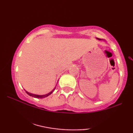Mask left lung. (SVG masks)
<instances>
[{"instance_id":"obj_1","label":"left lung","mask_w":133,"mask_h":133,"mask_svg":"<svg viewBox=\"0 0 133 133\" xmlns=\"http://www.w3.org/2000/svg\"><path fill=\"white\" fill-rule=\"evenodd\" d=\"M96 39H97V40H99V41H101V39H99V38H97V37H96Z\"/></svg>"}]
</instances>
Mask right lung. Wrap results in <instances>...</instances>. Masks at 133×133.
Here are the masks:
<instances>
[{
  "label": "right lung",
  "mask_w": 133,
  "mask_h": 133,
  "mask_svg": "<svg viewBox=\"0 0 133 133\" xmlns=\"http://www.w3.org/2000/svg\"><path fill=\"white\" fill-rule=\"evenodd\" d=\"M56 87H55V88H54L53 89V90H52L51 91L49 92V93H48V94H43V95H38V94H35L31 93V92H28V91H26V90H25V91H26V93L28 94L29 96H32V97H35V98H38V99H42V98H45V97H47V96H50L51 94L52 93V92H53V91H54V90H55V89H56Z\"/></svg>",
  "instance_id": "add662e5"
}]
</instances>
